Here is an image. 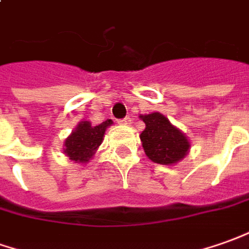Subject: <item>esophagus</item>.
Wrapping results in <instances>:
<instances>
[{
	"label": "esophagus",
	"instance_id": "esophagus-1",
	"mask_svg": "<svg viewBox=\"0 0 249 249\" xmlns=\"http://www.w3.org/2000/svg\"><path fill=\"white\" fill-rule=\"evenodd\" d=\"M118 123H119V124H123V126H128V124H131V119H130V118H123V119H121Z\"/></svg>",
	"mask_w": 249,
	"mask_h": 249
}]
</instances>
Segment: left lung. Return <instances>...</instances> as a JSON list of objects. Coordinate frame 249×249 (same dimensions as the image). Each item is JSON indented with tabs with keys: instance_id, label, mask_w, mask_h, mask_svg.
<instances>
[{
	"instance_id": "obj_1",
	"label": "left lung",
	"mask_w": 249,
	"mask_h": 249,
	"mask_svg": "<svg viewBox=\"0 0 249 249\" xmlns=\"http://www.w3.org/2000/svg\"><path fill=\"white\" fill-rule=\"evenodd\" d=\"M141 119L146 124L141 133L142 146L150 160L162 165H172L184 159L190 142L179 128L172 126L160 112L142 115Z\"/></svg>"
}]
</instances>
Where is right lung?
<instances>
[{
    "mask_svg": "<svg viewBox=\"0 0 249 249\" xmlns=\"http://www.w3.org/2000/svg\"><path fill=\"white\" fill-rule=\"evenodd\" d=\"M111 124V119L103 122L97 126H92L89 122H81L65 141L63 150L66 156L75 162H87L90 160L96 149L103 142L106 128Z\"/></svg>",
    "mask_w": 249,
    "mask_h": 249,
    "instance_id": "add662e5",
    "label": "right lung"
}]
</instances>
